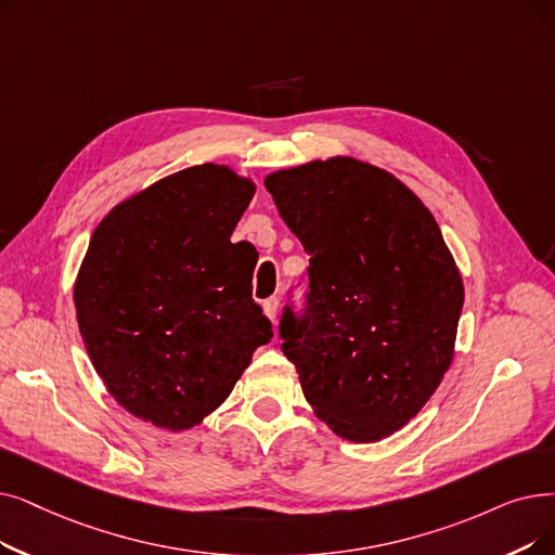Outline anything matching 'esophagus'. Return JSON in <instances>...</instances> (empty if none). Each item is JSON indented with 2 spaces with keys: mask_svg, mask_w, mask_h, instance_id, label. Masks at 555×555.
Wrapping results in <instances>:
<instances>
[{
  "mask_svg": "<svg viewBox=\"0 0 555 555\" xmlns=\"http://www.w3.org/2000/svg\"><path fill=\"white\" fill-rule=\"evenodd\" d=\"M262 310H264V315L270 318V322L274 324V322H276V312H279V297L264 299V301H262Z\"/></svg>",
  "mask_w": 555,
  "mask_h": 555,
  "instance_id": "obj_1",
  "label": "esophagus"
}]
</instances>
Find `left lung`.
Here are the masks:
<instances>
[{"mask_svg":"<svg viewBox=\"0 0 555 555\" xmlns=\"http://www.w3.org/2000/svg\"><path fill=\"white\" fill-rule=\"evenodd\" d=\"M310 256L304 315L283 308L281 351L340 438L374 442L415 417L451 365L463 279L430 210L356 158L264 179Z\"/></svg>","mask_w":555,"mask_h":555,"instance_id":"8db88e82","label":"left lung"}]
</instances>
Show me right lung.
<instances>
[{
	"label": "right lung",
	"mask_w": 555,
	"mask_h": 555,
	"mask_svg": "<svg viewBox=\"0 0 555 555\" xmlns=\"http://www.w3.org/2000/svg\"><path fill=\"white\" fill-rule=\"evenodd\" d=\"M254 190L204 163L138 192L94 229L77 322L94 370L131 415L170 430L199 424L272 340L251 299L258 254L231 243Z\"/></svg>",
	"instance_id": "1"
}]
</instances>
